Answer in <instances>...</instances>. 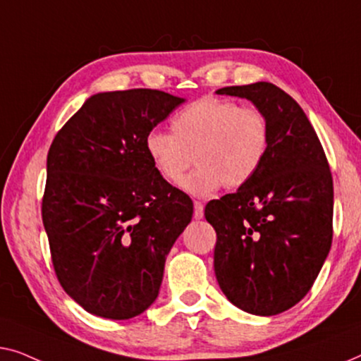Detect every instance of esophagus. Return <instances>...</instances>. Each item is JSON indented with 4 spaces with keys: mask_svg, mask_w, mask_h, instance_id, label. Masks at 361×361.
<instances>
[{
    "mask_svg": "<svg viewBox=\"0 0 361 361\" xmlns=\"http://www.w3.org/2000/svg\"><path fill=\"white\" fill-rule=\"evenodd\" d=\"M202 216H204V204L195 201V219H202Z\"/></svg>",
    "mask_w": 361,
    "mask_h": 361,
    "instance_id": "obj_1",
    "label": "esophagus"
}]
</instances>
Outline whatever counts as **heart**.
<instances>
[{
  "label": "heart",
  "mask_w": 361,
  "mask_h": 361,
  "mask_svg": "<svg viewBox=\"0 0 361 361\" xmlns=\"http://www.w3.org/2000/svg\"><path fill=\"white\" fill-rule=\"evenodd\" d=\"M171 132L150 130L145 152L161 178H183L195 155L197 169L181 181L183 190L207 196L226 188L247 185L260 170L270 149L271 129L258 108L206 96L173 116Z\"/></svg>",
  "instance_id": "1"
}]
</instances>
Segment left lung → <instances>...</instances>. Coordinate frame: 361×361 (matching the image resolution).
<instances>
[{"label": "left lung", "instance_id": "1", "mask_svg": "<svg viewBox=\"0 0 361 361\" xmlns=\"http://www.w3.org/2000/svg\"><path fill=\"white\" fill-rule=\"evenodd\" d=\"M216 93L252 101L271 129L257 175L206 204L216 278L233 306L275 316L306 296L331 250L332 173L307 116L281 88L258 81Z\"/></svg>", "mask_w": 361, "mask_h": 361}]
</instances>
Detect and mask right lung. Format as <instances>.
Wrapping results in <instances>:
<instances>
[{
  "label": "right lung",
  "mask_w": 361,
  "mask_h": 361,
  "mask_svg": "<svg viewBox=\"0 0 361 361\" xmlns=\"http://www.w3.org/2000/svg\"><path fill=\"white\" fill-rule=\"evenodd\" d=\"M185 99L159 90L93 94L47 155L42 221L55 275L85 311L124 321L159 296L169 252L192 217L145 137Z\"/></svg>",
  "instance_id": "obj_1"
}]
</instances>
